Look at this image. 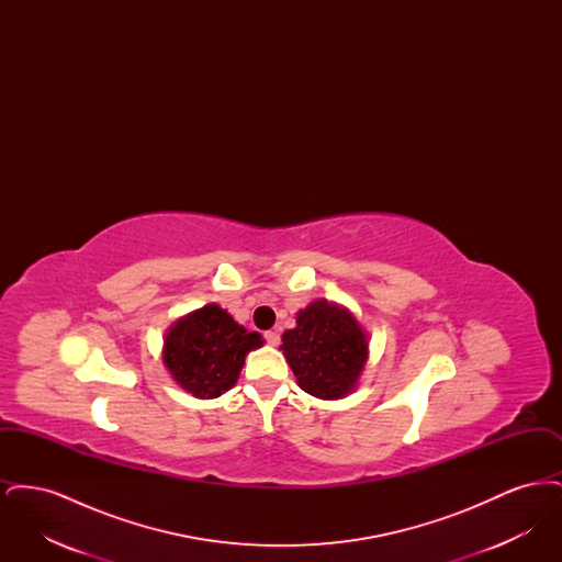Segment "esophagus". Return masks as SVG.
<instances>
[{"label":"esophagus","mask_w":562,"mask_h":562,"mask_svg":"<svg viewBox=\"0 0 562 562\" xmlns=\"http://www.w3.org/2000/svg\"><path fill=\"white\" fill-rule=\"evenodd\" d=\"M263 337H266L269 346H278L280 344V333L278 330H268Z\"/></svg>","instance_id":"esophagus-1"}]
</instances>
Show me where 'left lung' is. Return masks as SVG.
<instances>
[{
  "label": "left lung",
  "instance_id": "obj_1",
  "mask_svg": "<svg viewBox=\"0 0 562 562\" xmlns=\"http://www.w3.org/2000/svg\"><path fill=\"white\" fill-rule=\"evenodd\" d=\"M280 349L303 392L335 401L353 390L369 358V341L358 321L337 305L316 301L296 314Z\"/></svg>",
  "mask_w": 562,
  "mask_h": 562
}]
</instances>
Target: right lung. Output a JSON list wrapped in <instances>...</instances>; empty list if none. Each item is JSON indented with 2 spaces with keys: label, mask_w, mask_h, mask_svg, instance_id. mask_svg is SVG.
Listing matches in <instances>:
<instances>
[{
  "label": "right lung",
  "mask_w": 562,
  "mask_h": 562,
  "mask_svg": "<svg viewBox=\"0 0 562 562\" xmlns=\"http://www.w3.org/2000/svg\"><path fill=\"white\" fill-rule=\"evenodd\" d=\"M261 346L259 333H248L218 305H204L170 326L164 364L193 396L216 398L238 381L246 353Z\"/></svg>",
  "instance_id": "1"
}]
</instances>
